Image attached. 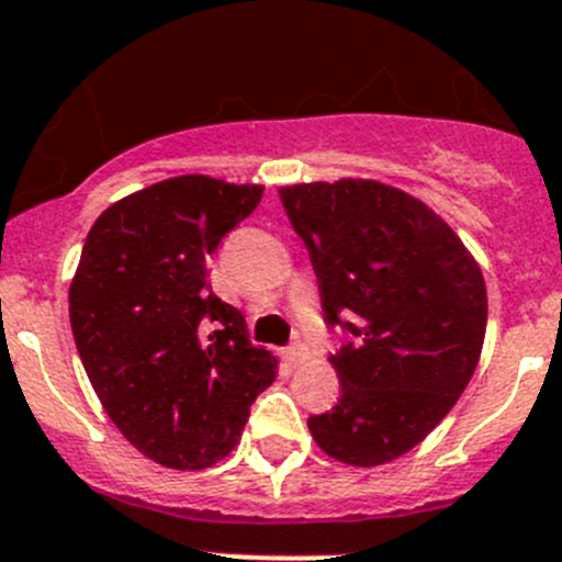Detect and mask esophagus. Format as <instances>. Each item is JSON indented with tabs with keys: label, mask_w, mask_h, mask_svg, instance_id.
Returning a JSON list of instances; mask_svg holds the SVG:
<instances>
[{
	"label": "esophagus",
	"mask_w": 562,
	"mask_h": 562,
	"mask_svg": "<svg viewBox=\"0 0 562 562\" xmlns=\"http://www.w3.org/2000/svg\"><path fill=\"white\" fill-rule=\"evenodd\" d=\"M305 358H307V349L302 344H293L288 346V349H282V360H285L288 366H299Z\"/></svg>",
	"instance_id": "esophagus-1"
}]
</instances>
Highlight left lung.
<instances>
[{"instance_id":"obj_1","label":"left lung","mask_w":562,"mask_h":562,"mask_svg":"<svg viewBox=\"0 0 562 562\" xmlns=\"http://www.w3.org/2000/svg\"><path fill=\"white\" fill-rule=\"evenodd\" d=\"M311 251L324 322L352 340L333 355L340 400L307 418L329 458L382 465L422 443L480 363L485 280L440 216L374 180L280 188Z\"/></svg>"}]
</instances>
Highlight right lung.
Listing matches in <instances>:
<instances>
[{
	"label": "right lung",
	"mask_w": 562,
	"mask_h": 562,
	"mask_svg": "<svg viewBox=\"0 0 562 562\" xmlns=\"http://www.w3.org/2000/svg\"><path fill=\"white\" fill-rule=\"evenodd\" d=\"M260 196L263 186L202 175L162 180L110 204L82 246L68 288L77 352L110 422L166 469L227 458L277 376L207 282L213 251Z\"/></svg>",
	"instance_id": "obj_1"
}]
</instances>
